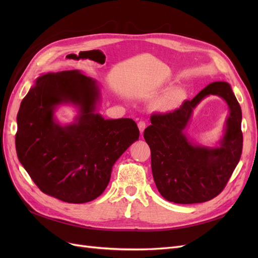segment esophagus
I'll return each mask as SVG.
<instances>
[{"label":"esophagus","mask_w":258,"mask_h":258,"mask_svg":"<svg viewBox=\"0 0 258 258\" xmlns=\"http://www.w3.org/2000/svg\"><path fill=\"white\" fill-rule=\"evenodd\" d=\"M138 127H139L140 132H141V135H143V132H144L145 128H146V123H145L144 121H139V123H138Z\"/></svg>","instance_id":"1"}]
</instances>
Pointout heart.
Instances as JSON below:
<instances>
[{"instance_id":"heart-1","label":"heart","mask_w":258,"mask_h":258,"mask_svg":"<svg viewBox=\"0 0 258 258\" xmlns=\"http://www.w3.org/2000/svg\"><path fill=\"white\" fill-rule=\"evenodd\" d=\"M183 99V89L173 87L166 91L153 102V110L158 113H168L175 110Z\"/></svg>"}]
</instances>
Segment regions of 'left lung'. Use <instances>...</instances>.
Listing matches in <instances>:
<instances>
[{
	"label": "left lung",
	"mask_w": 258,
	"mask_h": 258,
	"mask_svg": "<svg viewBox=\"0 0 258 258\" xmlns=\"http://www.w3.org/2000/svg\"><path fill=\"white\" fill-rule=\"evenodd\" d=\"M209 95L229 106L223 136L215 147L195 144L185 134L193 110ZM242 112L230 85L209 84L172 113L155 114L144 139L151 148L152 172L158 191L174 204H200L216 197L227 184L242 153Z\"/></svg>",
	"instance_id": "left-lung-1"
}]
</instances>
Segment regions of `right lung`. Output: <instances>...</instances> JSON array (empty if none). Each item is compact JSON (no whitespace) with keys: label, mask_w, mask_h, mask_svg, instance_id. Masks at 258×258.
I'll return each mask as SVG.
<instances>
[{"label":"right lung","mask_w":258,"mask_h":258,"mask_svg":"<svg viewBox=\"0 0 258 258\" xmlns=\"http://www.w3.org/2000/svg\"><path fill=\"white\" fill-rule=\"evenodd\" d=\"M98 82L80 70L37 77L17 114L16 152L22 167L43 192L69 204L99 197L112 168L139 140L131 118L105 119L98 113ZM77 108L75 120L62 125L59 106Z\"/></svg>","instance_id":"right-lung-1"}]
</instances>
